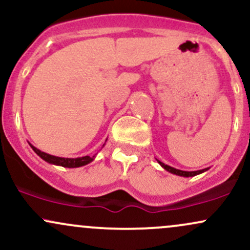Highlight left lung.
Returning a JSON list of instances; mask_svg holds the SVG:
<instances>
[{
	"label": "left lung",
	"mask_w": 250,
	"mask_h": 250,
	"mask_svg": "<svg viewBox=\"0 0 250 250\" xmlns=\"http://www.w3.org/2000/svg\"><path fill=\"white\" fill-rule=\"evenodd\" d=\"M156 161L160 163V166H161L163 169H166V170L169 171V173L175 174V175H179V176H183V177H193V176H195V175H199V174L205 173V171H207L208 169H209V168H205V169H201V170L185 171V170H180V169L170 167V166H168V165H165V163L161 162V161H159V160H156Z\"/></svg>",
	"instance_id": "left-lung-1"
}]
</instances>
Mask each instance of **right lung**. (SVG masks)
Masks as SVG:
<instances>
[{
    "label": "right lung",
    "mask_w": 250,
    "mask_h": 250,
    "mask_svg": "<svg viewBox=\"0 0 250 250\" xmlns=\"http://www.w3.org/2000/svg\"><path fill=\"white\" fill-rule=\"evenodd\" d=\"M107 141V140H105ZM105 145V143H104ZM103 145V147H104ZM29 146L31 147L35 153L41 157L42 160H44L45 162L50 163V165H55V166H61V167L64 168H79L82 167V166L88 165L91 161H94L95 159V155L94 156H82V157H75V159H68V157H59V156H54V155L47 154L44 151H41L40 149H37L36 147H34L31 143H29Z\"/></svg>",
    "instance_id": "right-lung-1"
}]
</instances>
